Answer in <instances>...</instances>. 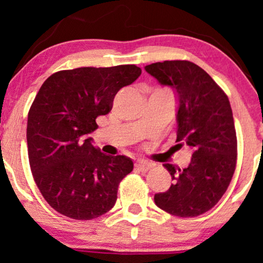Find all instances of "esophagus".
<instances>
[{
    "instance_id": "obj_1",
    "label": "esophagus",
    "mask_w": 263,
    "mask_h": 263,
    "mask_svg": "<svg viewBox=\"0 0 263 263\" xmlns=\"http://www.w3.org/2000/svg\"><path fill=\"white\" fill-rule=\"evenodd\" d=\"M135 167H136V170H139L141 172H146L151 168V165L148 163H146V161H139V163L135 165Z\"/></svg>"
}]
</instances>
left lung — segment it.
Instances as JSON below:
<instances>
[{
	"label": "left lung",
	"instance_id": "1",
	"mask_svg": "<svg viewBox=\"0 0 263 263\" xmlns=\"http://www.w3.org/2000/svg\"><path fill=\"white\" fill-rule=\"evenodd\" d=\"M146 71L178 98L177 139L193 149L188 167L164 164L174 184L154 195L161 210L193 218L213 208L231 182L237 161V136L228 96L202 68L189 61L148 64Z\"/></svg>",
	"mask_w": 263,
	"mask_h": 263
}]
</instances>
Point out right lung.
Segmentation results:
<instances>
[{"mask_svg": "<svg viewBox=\"0 0 263 263\" xmlns=\"http://www.w3.org/2000/svg\"><path fill=\"white\" fill-rule=\"evenodd\" d=\"M141 68L82 67L60 70L44 81L28 111V160L50 206L77 220H91L115 206L120 182L133 171L125 156H106L88 134L97 117L112 109L115 96Z\"/></svg>", "mask_w": 263, "mask_h": 263, "instance_id": "right-lung-1", "label": "right lung"}]
</instances>
